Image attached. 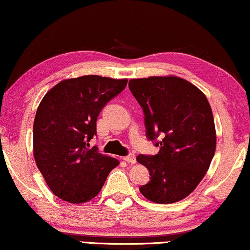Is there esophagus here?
<instances>
[{"mask_svg": "<svg viewBox=\"0 0 250 250\" xmlns=\"http://www.w3.org/2000/svg\"><path fill=\"white\" fill-rule=\"evenodd\" d=\"M124 161H125L126 163L129 164H135L136 163V156L135 154H129L128 156H125V157H124Z\"/></svg>", "mask_w": 250, "mask_h": 250, "instance_id": "obj_1", "label": "esophagus"}]
</instances>
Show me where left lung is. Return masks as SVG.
Masks as SVG:
<instances>
[{
    "mask_svg": "<svg viewBox=\"0 0 250 250\" xmlns=\"http://www.w3.org/2000/svg\"><path fill=\"white\" fill-rule=\"evenodd\" d=\"M129 88L143 107L147 139L159 147L156 155L137 157L150 175L139 191L156 203L183 200L202 181L214 156L217 137L207 96L175 76L130 80Z\"/></svg>",
    "mask_w": 250,
    "mask_h": 250,
    "instance_id": "obj_1",
    "label": "left lung"
}]
</instances>
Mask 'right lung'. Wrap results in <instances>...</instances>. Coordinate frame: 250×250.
I'll return each instance as SVG.
<instances>
[{"label":"right lung","instance_id":"1","mask_svg":"<svg viewBox=\"0 0 250 250\" xmlns=\"http://www.w3.org/2000/svg\"><path fill=\"white\" fill-rule=\"evenodd\" d=\"M128 80L87 75L58 83L43 96L33 122V156L51 192L69 203L99 194L119 161L89 149L96 120Z\"/></svg>","mask_w":250,"mask_h":250}]
</instances>
